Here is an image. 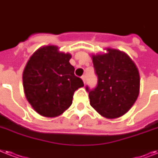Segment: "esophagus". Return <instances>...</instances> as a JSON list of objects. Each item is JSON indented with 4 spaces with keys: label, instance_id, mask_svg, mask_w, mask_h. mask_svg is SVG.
Wrapping results in <instances>:
<instances>
[{
    "label": "esophagus",
    "instance_id": "obj_1",
    "mask_svg": "<svg viewBox=\"0 0 158 158\" xmlns=\"http://www.w3.org/2000/svg\"><path fill=\"white\" fill-rule=\"evenodd\" d=\"M81 78H82V79H83V83H86V76H85V75H83V76H82Z\"/></svg>",
    "mask_w": 158,
    "mask_h": 158
}]
</instances>
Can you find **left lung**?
Here are the masks:
<instances>
[{
  "label": "left lung",
  "instance_id": "left-lung-1",
  "mask_svg": "<svg viewBox=\"0 0 158 158\" xmlns=\"http://www.w3.org/2000/svg\"><path fill=\"white\" fill-rule=\"evenodd\" d=\"M103 55H93L92 62L97 84L86 86L90 105L107 118L121 117L136 101L139 75L133 61L124 52L108 48Z\"/></svg>",
  "mask_w": 158,
  "mask_h": 158
}]
</instances>
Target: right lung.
I'll return each instance as SVG.
<instances>
[{
    "mask_svg": "<svg viewBox=\"0 0 158 158\" xmlns=\"http://www.w3.org/2000/svg\"><path fill=\"white\" fill-rule=\"evenodd\" d=\"M57 49L53 45L39 48L31 57L23 75L28 102L38 114L49 118L67 110L75 91L84 85L69 62L71 55Z\"/></svg>",
    "mask_w": 158,
    "mask_h": 158,
    "instance_id": "add662e5",
    "label": "right lung"
}]
</instances>
